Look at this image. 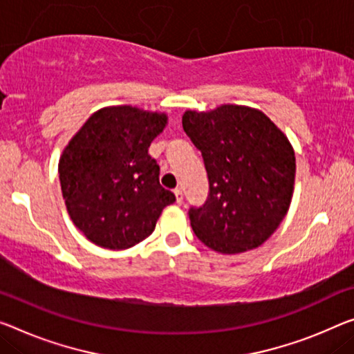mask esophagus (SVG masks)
<instances>
[{"instance_id":"1","label":"esophagus","mask_w":354,"mask_h":354,"mask_svg":"<svg viewBox=\"0 0 354 354\" xmlns=\"http://www.w3.org/2000/svg\"><path fill=\"white\" fill-rule=\"evenodd\" d=\"M174 194H176L177 204H182V203H183V193H182V188H176V189H174Z\"/></svg>"}]
</instances>
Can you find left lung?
<instances>
[{"label": "left lung", "mask_w": 354, "mask_h": 354, "mask_svg": "<svg viewBox=\"0 0 354 354\" xmlns=\"http://www.w3.org/2000/svg\"><path fill=\"white\" fill-rule=\"evenodd\" d=\"M182 124L209 178L205 203L188 210L196 237L226 254L259 247L290 209L296 176L291 144L263 112L243 106L187 111Z\"/></svg>", "instance_id": "obj_1"}]
</instances>
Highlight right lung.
I'll list each match as a JSON object with an SVG mask.
<instances>
[{
    "instance_id": "right-lung-1",
    "label": "right lung",
    "mask_w": 354,
    "mask_h": 354,
    "mask_svg": "<svg viewBox=\"0 0 354 354\" xmlns=\"http://www.w3.org/2000/svg\"><path fill=\"white\" fill-rule=\"evenodd\" d=\"M165 113L131 106L95 112L59 158L63 199L74 225L96 245L124 250L155 230L176 196L160 185L149 147L166 127Z\"/></svg>"
}]
</instances>
